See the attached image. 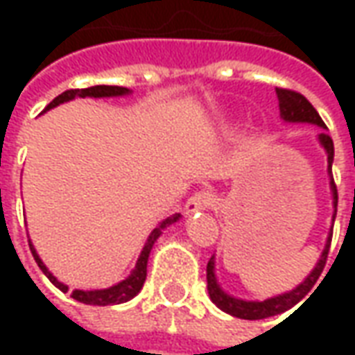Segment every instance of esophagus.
<instances>
[{
	"instance_id": "obj_1",
	"label": "esophagus",
	"mask_w": 355,
	"mask_h": 355,
	"mask_svg": "<svg viewBox=\"0 0 355 355\" xmlns=\"http://www.w3.org/2000/svg\"><path fill=\"white\" fill-rule=\"evenodd\" d=\"M215 203V196L209 190H198L192 193L188 201H186V213H198V211H205Z\"/></svg>"
}]
</instances>
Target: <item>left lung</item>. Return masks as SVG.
<instances>
[{
    "mask_svg": "<svg viewBox=\"0 0 355 355\" xmlns=\"http://www.w3.org/2000/svg\"><path fill=\"white\" fill-rule=\"evenodd\" d=\"M277 98H279V112H282V117L285 121H304V123L327 127V125L323 123V119L320 117V114L315 112V108L308 102V98H306L304 94H300L298 91H293V89L277 87ZM320 142L321 146L325 148V152H327L329 173H331V167H333V155H335L333 139L329 137L327 132H320ZM331 188H333L335 203H338V193H336L335 180H331ZM331 238H333V234H331ZM331 238L327 239V245L323 249V254H321L318 266L313 268L312 274L306 277L304 283H300L297 289H293L291 293H285V295H279V297L274 298H268V300H262V302H245V300H239V298H232L230 295H226L224 291H220V287H218V283H216L215 279V272H213L215 262L211 259L207 264L209 297H211V300H213L223 312L230 313V315L239 318V320H264V318H270V315H275V313L285 312V310H289V308H293L295 304H298V302L310 293V289L315 285V282L320 279L321 272H323V268H325V262H327Z\"/></svg>",
    "mask_w": 355,
    "mask_h": 355,
    "instance_id": "obj_1",
    "label": "left lung"
}]
</instances>
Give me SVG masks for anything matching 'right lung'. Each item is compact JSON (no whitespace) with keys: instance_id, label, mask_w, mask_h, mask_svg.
<instances>
[{"instance_id":"1","label":"right lung","mask_w":355,"mask_h":355,"mask_svg":"<svg viewBox=\"0 0 355 355\" xmlns=\"http://www.w3.org/2000/svg\"><path fill=\"white\" fill-rule=\"evenodd\" d=\"M129 93V89L125 87H119V85H94V87H87V89H68L64 91L62 94H58L57 98H53V101L47 104V108H55L58 106L60 102H66V101H72L73 96H117V94H127ZM178 216L180 215H173V216H167L165 220H163L157 228H155L152 234H150V238H148L146 245L142 249V253H140L139 261H137V266L135 270L131 272V275L123 279L121 283H117L114 287H110V289H102V291H72V295L70 297L76 298L78 302H83V304H93V306H108V304H121V302H127V300H131L132 297H137L139 295V291L142 289V285L146 282V264H148V257H150V251H152V247H154L155 239L162 236V230L165 226H169V224L177 223ZM30 251L34 254L35 262H37V266L42 268V272L47 277H49V282L58 287V289L66 293L68 287H66L64 283H60L55 277V275L51 274L49 270L45 268V264L42 262V259L37 257L35 253V249L32 247L30 243Z\"/></svg>"}]
</instances>
